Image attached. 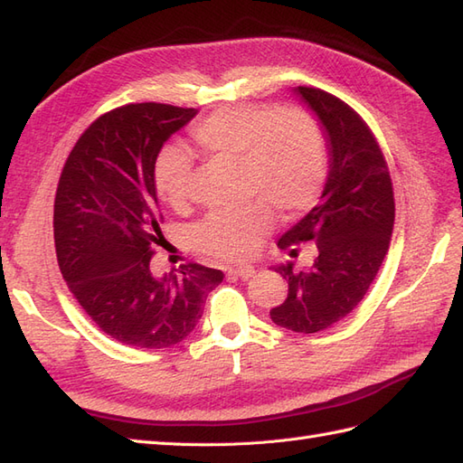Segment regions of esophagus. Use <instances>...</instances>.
<instances>
[{"instance_id":"esophagus-1","label":"esophagus","mask_w":463,"mask_h":463,"mask_svg":"<svg viewBox=\"0 0 463 463\" xmlns=\"http://www.w3.org/2000/svg\"><path fill=\"white\" fill-rule=\"evenodd\" d=\"M254 268L252 266H241V268H231L227 274L229 276H232V278H241V279H248V278H252L254 276Z\"/></svg>"}]
</instances>
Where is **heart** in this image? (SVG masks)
Here are the masks:
<instances>
[{"label": "heart", "instance_id": "obj_1", "mask_svg": "<svg viewBox=\"0 0 463 463\" xmlns=\"http://www.w3.org/2000/svg\"><path fill=\"white\" fill-rule=\"evenodd\" d=\"M194 140L205 158L239 164L242 194L266 201L283 217L309 207L325 184V138L301 109L219 111L195 127ZM187 182L189 162L180 154L158 162L156 192L165 205L185 203ZM262 201L211 213L195 229L197 246L222 260L250 256L269 229Z\"/></svg>", "mask_w": 463, "mask_h": 463}]
</instances>
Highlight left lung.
I'll return each mask as SVG.
<instances>
[{"instance_id": "left-lung-1", "label": "left lung", "mask_w": 463, "mask_h": 463, "mask_svg": "<svg viewBox=\"0 0 463 463\" xmlns=\"http://www.w3.org/2000/svg\"><path fill=\"white\" fill-rule=\"evenodd\" d=\"M291 93L321 125L328 174L318 205L278 242L286 248L313 241L318 256L305 269L293 262L274 266L289 289L269 317L278 326L313 335L342 321L370 289L389 250L395 201L383 154L362 117L323 90L299 86Z\"/></svg>"}]
</instances>
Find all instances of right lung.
Returning <instances> with one entry per match:
<instances>
[{"mask_svg":"<svg viewBox=\"0 0 463 463\" xmlns=\"http://www.w3.org/2000/svg\"><path fill=\"white\" fill-rule=\"evenodd\" d=\"M197 109L130 103L99 117L70 152L54 199V244L68 289L121 345L168 348L203 315L222 271L189 264L154 276L160 241L154 168Z\"/></svg>","mask_w":463,"mask_h":463,"instance_id":"obj_1","label":"right lung"}]
</instances>
